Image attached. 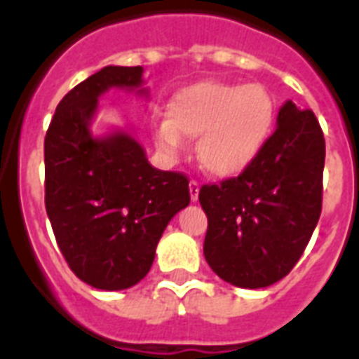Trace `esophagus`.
<instances>
[{
  "instance_id": "esophagus-1",
  "label": "esophagus",
  "mask_w": 359,
  "mask_h": 359,
  "mask_svg": "<svg viewBox=\"0 0 359 359\" xmlns=\"http://www.w3.org/2000/svg\"><path fill=\"white\" fill-rule=\"evenodd\" d=\"M190 198L191 201H198L199 198V182L198 180H190Z\"/></svg>"
}]
</instances>
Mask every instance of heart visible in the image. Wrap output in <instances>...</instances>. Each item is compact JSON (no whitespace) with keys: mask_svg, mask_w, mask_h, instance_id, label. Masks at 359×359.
Masks as SVG:
<instances>
[{"mask_svg":"<svg viewBox=\"0 0 359 359\" xmlns=\"http://www.w3.org/2000/svg\"><path fill=\"white\" fill-rule=\"evenodd\" d=\"M168 120L154 128L158 149L169 158L184 150V139H198L201 168L215 177H235L252 165L271 137L277 109L259 84L203 81L171 95Z\"/></svg>","mask_w":359,"mask_h":359,"instance_id":"1","label":"heart"}]
</instances>
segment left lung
I'll return each mask as SVG.
<instances>
[{"mask_svg":"<svg viewBox=\"0 0 359 359\" xmlns=\"http://www.w3.org/2000/svg\"><path fill=\"white\" fill-rule=\"evenodd\" d=\"M277 124L250 168L199 190L209 218L205 259L239 288H265L286 277L322 212L325 141L318 120L286 101Z\"/></svg>","mask_w":359,"mask_h":359,"instance_id":"left-lung-1","label":"left lung"}]
</instances>
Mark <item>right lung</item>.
Listing matches in <instances>:
<instances>
[{"instance_id":"1","label":"right lung","mask_w":359,"mask_h":359,"mask_svg":"<svg viewBox=\"0 0 359 359\" xmlns=\"http://www.w3.org/2000/svg\"><path fill=\"white\" fill-rule=\"evenodd\" d=\"M141 76V65H107L88 76L60 101L45 137L52 231L71 271L100 290L144 278L163 229L190 203L188 177L152 168L133 137L90 133L97 97L113 86L139 88Z\"/></svg>"}]
</instances>
